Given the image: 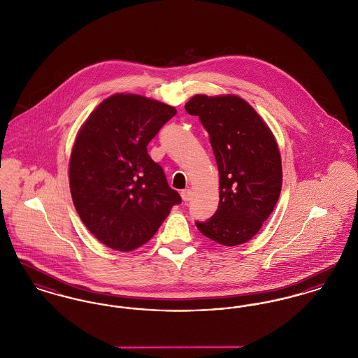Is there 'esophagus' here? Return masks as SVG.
<instances>
[{
	"mask_svg": "<svg viewBox=\"0 0 358 358\" xmlns=\"http://www.w3.org/2000/svg\"><path fill=\"white\" fill-rule=\"evenodd\" d=\"M181 197L184 201H189L192 199V190L190 189H184L181 190Z\"/></svg>",
	"mask_w": 358,
	"mask_h": 358,
	"instance_id": "esophagus-1",
	"label": "esophagus"
}]
</instances>
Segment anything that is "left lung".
<instances>
[{
	"mask_svg": "<svg viewBox=\"0 0 358 358\" xmlns=\"http://www.w3.org/2000/svg\"><path fill=\"white\" fill-rule=\"evenodd\" d=\"M185 110L206 129L220 177L216 213L196 225L219 244H243L270 217L280 194L283 174L276 139L254 107L238 95L197 94Z\"/></svg>",
	"mask_w": 358,
	"mask_h": 358,
	"instance_id": "obj_1",
	"label": "left lung"
}]
</instances>
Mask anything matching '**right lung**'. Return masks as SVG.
Instances as JSON below:
<instances>
[{
	"label": "right lung",
	"instance_id": "obj_1",
	"mask_svg": "<svg viewBox=\"0 0 358 358\" xmlns=\"http://www.w3.org/2000/svg\"><path fill=\"white\" fill-rule=\"evenodd\" d=\"M176 114L152 98L114 94L96 106L75 138L72 201L87 229L108 248L136 250L181 203L146 148Z\"/></svg>",
	"mask_w": 358,
	"mask_h": 358
}]
</instances>
